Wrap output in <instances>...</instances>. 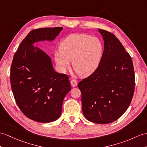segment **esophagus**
I'll return each instance as SVG.
<instances>
[{
  "mask_svg": "<svg viewBox=\"0 0 147 147\" xmlns=\"http://www.w3.org/2000/svg\"><path fill=\"white\" fill-rule=\"evenodd\" d=\"M77 80H74V79H73V80H71V81H70V84H71V85L72 86V87H76V86L77 85Z\"/></svg>",
  "mask_w": 147,
  "mask_h": 147,
  "instance_id": "34e87169",
  "label": "esophagus"
}]
</instances>
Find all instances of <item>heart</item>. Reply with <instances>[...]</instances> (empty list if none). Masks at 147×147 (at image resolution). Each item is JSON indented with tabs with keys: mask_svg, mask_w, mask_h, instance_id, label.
Returning a JSON list of instances; mask_svg holds the SVG:
<instances>
[{
	"mask_svg": "<svg viewBox=\"0 0 147 147\" xmlns=\"http://www.w3.org/2000/svg\"><path fill=\"white\" fill-rule=\"evenodd\" d=\"M104 47L98 38L83 34L68 35L60 42L59 51L55 53V60L62 71L70 65L77 74L88 77L94 74L100 65Z\"/></svg>",
	"mask_w": 147,
	"mask_h": 147,
	"instance_id": "heart-1",
	"label": "heart"
}]
</instances>
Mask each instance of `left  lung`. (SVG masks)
<instances>
[{
	"label": "left lung",
	"mask_w": 147,
	"mask_h": 147,
	"mask_svg": "<svg viewBox=\"0 0 147 147\" xmlns=\"http://www.w3.org/2000/svg\"><path fill=\"white\" fill-rule=\"evenodd\" d=\"M104 53L95 72L78 84L82 112L92 122L105 124L119 119L129 107L135 90V72L129 53L112 33L98 29Z\"/></svg>",
	"instance_id": "obj_1"
}]
</instances>
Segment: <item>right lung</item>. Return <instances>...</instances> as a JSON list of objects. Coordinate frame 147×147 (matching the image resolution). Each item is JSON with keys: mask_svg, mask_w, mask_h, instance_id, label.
Instances as JSON below:
<instances>
[{"mask_svg": "<svg viewBox=\"0 0 147 147\" xmlns=\"http://www.w3.org/2000/svg\"><path fill=\"white\" fill-rule=\"evenodd\" d=\"M63 27L31 30L20 43L10 68V84L16 103L28 119L42 123L57 120L63 99L71 90L69 77L53 69L51 59L35 42L53 40Z\"/></svg>", "mask_w": 147, "mask_h": 147, "instance_id": "add662e5", "label": "right lung"}]
</instances>
